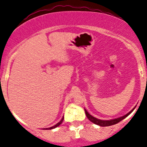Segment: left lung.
I'll list each match as a JSON object with an SVG mask.
<instances>
[{"mask_svg": "<svg viewBox=\"0 0 147 147\" xmlns=\"http://www.w3.org/2000/svg\"><path fill=\"white\" fill-rule=\"evenodd\" d=\"M134 108H135V107H134V108H133L132 110L129 112V113H128L127 114H126L125 115L122 116V117H118V118L110 119V120H101V119H97V118H96V117H93L92 115H90L88 113L87 110H86V109H84V110H85V113H86V116H87L88 119L90 122H92L93 123L96 124V125H99V126H100V127H107V126H110V125H115V124L118 123V122H120L121 120H122V119H125V117H127L130 113H131V112L134 110Z\"/></svg>", "mask_w": 147, "mask_h": 147, "instance_id": "obj_1", "label": "left lung"}]
</instances>
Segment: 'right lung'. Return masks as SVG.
I'll list each match as a JSON object with an SVG mask.
<instances>
[{"mask_svg": "<svg viewBox=\"0 0 147 147\" xmlns=\"http://www.w3.org/2000/svg\"><path fill=\"white\" fill-rule=\"evenodd\" d=\"M63 120V117H62V119H61V121H60L59 122H58V123H57V125H54V126H53V127H49V128H46V129H54V128H56V127H58V126H59V125H61V123H62Z\"/></svg>", "mask_w": 147, "mask_h": 147, "instance_id": "1", "label": "right lung"}]
</instances>
